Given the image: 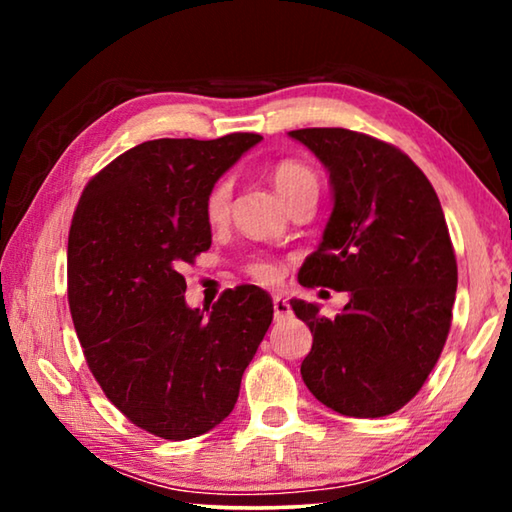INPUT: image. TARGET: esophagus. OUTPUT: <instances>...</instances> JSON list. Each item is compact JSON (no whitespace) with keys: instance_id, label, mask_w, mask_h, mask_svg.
<instances>
[{"instance_id":"1","label":"esophagus","mask_w":512,"mask_h":512,"mask_svg":"<svg viewBox=\"0 0 512 512\" xmlns=\"http://www.w3.org/2000/svg\"><path fill=\"white\" fill-rule=\"evenodd\" d=\"M273 314H275V320L277 323H280V320H287V318H291V305L287 300H284L282 296H275L273 298Z\"/></svg>"}]
</instances>
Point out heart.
Masks as SVG:
<instances>
[{"label":"heart","instance_id":"obj_1","mask_svg":"<svg viewBox=\"0 0 512 512\" xmlns=\"http://www.w3.org/2000/svg\"><path fill=\"white\" fill-rule=\"evenodd\" d=\"M271 183L275 187V192L282 196V201H287L291 194H296L300 187L305 185H316V176L314 171L305 167L302 162L296 160H282L277 162L271 169ZM230 183H216L212 187V192L205 198V216L210 223H221L228 219L230 212ZM250 273H253L257 280H273L275 277V266L266 259H257V262L250 264Z\"/></svg>","mask_w":512,"mask_h":512}]
</instances>
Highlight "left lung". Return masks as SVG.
<instances>
[{
  "label": "left lung",
  "instance_id": "left-lung-1",
  "mask_svg": "<svg viewBox=\"0 0 512 512\" xmlns=\"http://www.w3.org/2000/svg\"><path fill=\"white\" fill-rule=\"evenodd\" d=\"M289 137L316 155L332 189L323 237L298 280L350 293L336 318L316 302L291 300L314 334L302 381L341 415H391L420 391L452 325L458 273L443 207L427 176L391 144L345 128Z\"/></svg>",
  "mask_w": 512,
  "mask_h": 512
}]
</instances>
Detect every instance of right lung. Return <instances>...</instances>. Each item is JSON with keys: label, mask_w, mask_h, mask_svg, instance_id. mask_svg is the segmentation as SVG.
<instances>
[{"label": "right lung", "mask_w": 512, "mask_h": 512, "mask_svg": "<svg viewBox=\"0 0 512 512\" xmlns=\"http://www.w3.org/2000/svg\"><path fill=\"white\" fill-rule=\"evenodd\" d=\"M262 140L137 144L90 180L74 212L67 298L83 354L108 400L160 438H196L228 418L273 320L255 284L192 309L180 275L212 244L207 194Z\"/></svg>", "instance_id": "right-lung-1"}]
</instances>
